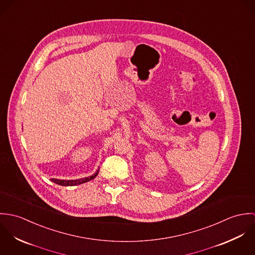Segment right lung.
Here are the masks:
<instances>
[{
  "label": "right lung",
  "instance_id": "add662e5",
  "mask_svg": "<svg viewBox=\"0 0 255 255\" xmlns=\"http://www.w3.org/2000/svg\"><path fill=\"white\" fill-rule=\"evenodd\" d=\"M99 173V169L92 175V176H89V177H86V178H82V179H77V180H59V179H51V181L57 184H60V185H63V186H74V185H78V184H81V183H84V182H89L91 180H93L94 178H96V176L98 175Z\"/></svg>",
  "mask_w": 255,
  "mask_h": 255
}]
</instances>
